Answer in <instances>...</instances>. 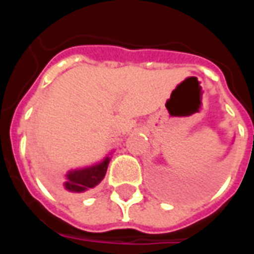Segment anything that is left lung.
I'll list each match as a JSON object with an SVG mask.
<instances>
[{
    "label": "left lung",
    "instance_id": "left-lung-1",
    "mask_svg": "<svg viewBox=\"0 0 254 254\" xmlns=\"http://www.w3.org/2000/svg\"><path fill=\"white\" fill-rule=\"evenodd\" d=\"M167 194H174V193H171V191H169V193H167Z\"/></svg>",
    "mask_w": 254,
    "mask_h": 254
}]
</instances>
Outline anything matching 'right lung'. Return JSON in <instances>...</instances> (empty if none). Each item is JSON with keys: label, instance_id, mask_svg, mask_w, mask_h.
Segmentation results:
<instances>
[{"label": "right lung", "instance_id": "add662e5", "mask_svg": "<svg viewBox=\"0 0 254 254\" xmlns=\"http://www.w3.org/2000/svg\"><path fill=\"white\" fill-rule=\"evenodd\" d=\"M110 155L111 152L109 156H106L105 159L95 165L72 169L67 171L65 174V181L63 184V191L70 193V194H83L98 187L106 176L107 166L111 159Z\"/></svg>", "mask_w": 254, "mask_h": 254}]
</instances>
